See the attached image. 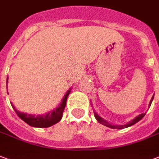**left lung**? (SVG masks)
<instances>
[{
    "mask_svg": "<svg viewBox=\"0 0 159 159\" xmlns=\"http://www.w3.org/2000/svg\"><path fill=\"white\" fill-rule=\"evenodd\" d=\"M153 98H154V95L152 97L151 100H150V103H149V107L151 106V103H152V100H153ZM93 113H94L95 118H96V120H97L98 123H100V124L103 125H105V126H107V127L111 128V129H124V128L131 126V125H135L138 121H140V120H142V119L143 118V117H144L146 115V113L141 114V115L137 116L136 117H135L133 120H130V121L128 122V123H126V124H125V125H113V124H110L109 121H107V120H105L104 119L102 118L101 116H98V113L95 112V110L93 111Z\"/></svg>",
    "mask_w": 159,
    "mask_h": 159,
    "instance_id": "1",
    "label": "left lung"
}]
</instances>
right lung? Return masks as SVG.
<instances>
[{
	"mask_svg": "<svg viewBox=\"0 0 159 159\" xmlns=\"http://www.w3.org/2000/svg\"><path fill=\"white\" fill-rule=\"evenodd\" d=\"M7 81L8 76L7 78ZM70 90H71V88L65 93L61 102V103L59 104L58 106L56 107V109H53L50 112L46 113V114H43V115L35 116V115H30V114H27V113L20 112V111H18L15 108L12 103H11V106H12L13 109L15 110L16 114L18 116V117L21 120H23L25 123L29 125L30 126L39 128L50 127L53 125L58 123L61 120L62 114H63L65 107H66V104L67 97L69 93H70Z\"/></svg>",
	"mask_w": 159,
	"mask_h": 159,
	"instance_id": "obj_1",
	"label": "right lung"
}]
</instances>
